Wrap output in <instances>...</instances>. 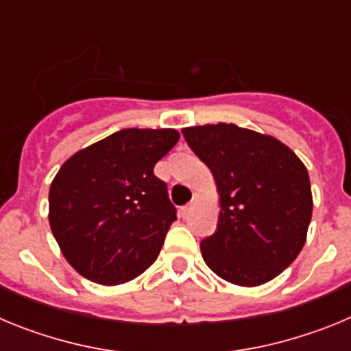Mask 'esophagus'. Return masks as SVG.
I'll list each match as a JSON object with an SVG mask.
<instances>
[{"instance_id":"34e87169","label":"esophagus","mask_w":351,"mask_h":351,"mask_svg":"<svg viewBox=\"0 0 351 351\" xmlns=\"http://www.w3.org/2000/svg\"><path fill=\"white\" fill-rule=\"evenodd\" d=\"M195 204H197V200H193V202L191 204H188V206H184L181 209V214H182V218H186V216H188V214L191 213V210H193V207H195Z\"/></svg>"}]
</instances>
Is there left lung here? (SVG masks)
<instances>
[{
	"label": "left lung",
	"mask_w": 351,
	"mask_h": 351,
	"mask_svg": "<svg viewBox=\"0 0 351 351\" xmlns=\"http://www.w3.org/2000/svg\"><path fill=\"white\" fill-rule=\"evenodd\" d=\"M182 135L218 186V228L200 243L207 267L239 287L274 280L306 243L308 169L278 138L232 123L191 126Z\"/></svg>",
	"instance_id": "8db88e82"
}]
</instances>
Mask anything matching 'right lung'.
I'll list each match as a JSON object with an SVG mask.
<instances>
[{
  "label": "right lung",
  "mask_w": 351,
  "mask_h": 351,
  "mask_svg": "<svg viewBox=\"0 0 351 351\" xmlns=\"http://www.w3.org/2000/svg\"><path fill=\"white\" fill-rule=\"evenodd\" d=\"M178 141L172 128H126L61 165L49 190V223L80 276L126 283L158 258L178 210L153 170Z\"/></svg>",
  "instance_id": "1"
}]
</instances>
